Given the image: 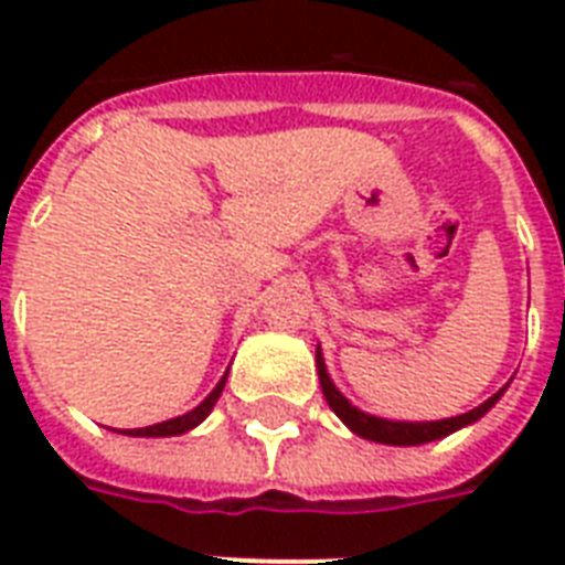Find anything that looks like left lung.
Returning <instances> with one entry per match:
<instances>
[{
	"label": "left lung",
	"mask_w": 565,
	"mask_h": 565,
	"mask_svg": "<svg viewBox=\"0 0 565 565\" xmlns=\"http://www.w3.org/2000/svg\"><path fill=\"white\" fill-rule=\"evenodd\" d=\"M317 372L319 384H322V393H326V402L331 404V411L343 419V425L352 434L363 439H372V443H381V446H422V443H434V439H443L455 430L472 425L495 407L501 395L508 386H501L499 393L490 395L487 402L472 407L469 413H460V416H451V419H434V422H404V419H384V416H372V413L354 407L349 398H345L340 390L334 386L331 375L326 370V358H322V349L317 345Z\"/></svg>",
	"instance_id": "1"
}]
</instances>
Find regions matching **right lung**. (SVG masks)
Segmentation results:
<instances>
[{
  "label": "right lung",
  "mask_w": 565,
  "mask_h": 565,
  "mask_svg": "<svg viewBox=\"0 0 565 565\" xmlns=\"http://www.w3.org/2000/svg\"><path fill=\"white\" fill-rule=\"evenodd\" d=\"M225 377H228V372L220 377V384L213 386L211 393H207V398H204L202 404H195L193 411H188L184 416H175V419L158 422V425H149V428L117 430V434H126V437H179V434H188V430H193L195 425H202V422L207 419V413L213 411V404H216V398L222 395Z\"/></svg>",
  "instance_id": "1"
}]
</instances>
